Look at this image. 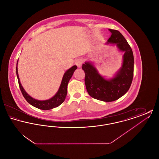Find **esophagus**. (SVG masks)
I'll use <instances>...</instances> for the list:
<instances>
[{"instance_id":"1","label":"esophagus","mask_w":159,"mask_h":159,"mask_svg":"<svg viewBox=\"0 0 159 159\" xmlns=\"http://www.w3.org/2000/svg\"><path fill=\"white\" fill-rule=\"evenodd\" d=\"M83 60L81 58H77L76 61H75V64L76 66L78 67H80L82 64H83Z\"/></svg>"}]
</instances>
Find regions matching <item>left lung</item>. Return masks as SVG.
Segmentation results:
<instances>
[{"instance_id":"1","label":"left lung","mask_w":159,"mask_h":159,"mask_svg":"<svg viewBox=\"0 0 159 159\" xmlns=\"http://www.w3.org/2000/svg\"><path fill=\"white\" fill-rule=\"evenodd\" d=\"M111 33L108 43H116L124 51L122 67L110 80L100 76L91 63L85 62L82 69L85 73L84 83L89 95L93 98L105 102H111L120 98L130 88L134 77V58L131 47L118 30L109 29Z\"/></svg>"}]
</instances>
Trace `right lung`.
<instances>
[{"mask_svg":"<svg viewBox=\"0 0 159 159\" xmlns=\"http://www.w3.org/2000/svg\"><path fill=\"white\" fill-rule=\"evenodd\" d=\"M17 63H18V61H17ZM76 69H77L76 66H74L71 68L68 69L64 75L62 82L61 83L60 87L57 93L52 98L49 99L48 100H46V101L36 100L35 99L31 98L30 95H29L23 89V86H21V84L20 82L17 67H16V75H17L18 81L20 90L21 91L23 97H24V98L25 99V100L29 104H30L31 106H34L39 109L48 110H51L53 108L60 106L61 104L64 101L67 93V85H68V82L73 76V74Z\"/></svg>","mask_w":159,"mask_h":159,"instance_id":"1","label":"right lung"}]
</instances>
